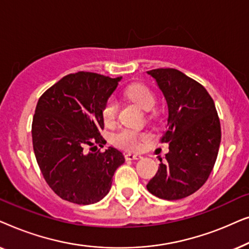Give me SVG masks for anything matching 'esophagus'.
Listing matches in <instances>:
<instances>
[{
    "label": "esophagus",
    "instance_id": "esophagus-1",
    "mask_svg": "<svg viewBox=\"0 0 249 249\" xmlns=\"http://www.w3.org/2000/svg\"><path fill=\"white\" fill-rule=\"evenodd\" d=\"M124 159L127 160V161H134V160H142V156L139 154H131V153H127V154H124Z\"/></svg>",
    "mask_w": 249,
    "mask_h": 249
}]
</instances>
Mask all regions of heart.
I'll return each mask as SVG.
<instances>
[{
  "mask_svg": "<svg viewBox=\"0 0 249 249\" xmlns=\"http://www.w3.org/2000/svg\"><path fill=\"white\" fill-rule=\"evenodd\" d=\"M125 97L141 107L142 110L151 111L155 105V96L147 86L142 84H132L124 90ZM118 112V103L114 98H108L102 108V117L105 124L114 122ZM145 138V135L138 134L130 129H122L113 135L112 142L115 146L127 151H137L141 147V142Z\"/></svg>",
  "mask_w": 249,
  "mask_h": 249,
  "instance_id": "b5f03b06",
  "label": "heart"
}]
</instances>
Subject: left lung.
Returning <instances> with one entry per match:
<instances>
[{"instance_id":"8db88e82","label":"left lung","mask_w":249,"mask_h":249,"mask_svg":"<svg viewBox=\"0 0 249 249\" xmlns=\"http://www.w3.org/2000/svg\"><path fill=\"white\" fill-rule=\"evenodd\" d=\"M168 104V124L161 142H169L166 162L160 160L148 192L176 200L202 187L215 164L221 142L220 120L214 102L199 83L177 69L147 71Z\"/></svg>"}]
</instances>
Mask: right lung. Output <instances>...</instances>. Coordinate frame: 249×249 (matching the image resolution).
I'll return each mask as SVG.
<instances>
[{"label":"right lung","instance_id":"obj_1","mask_svg":"<svg viewBox=\"0 0 249 249\" xmlns=\"http://www.w3.org/2000/svg\"><path fill=\"white\" fill-rule=\"evenodd\" d=\"M122 77L79 71L70 73L39 97L33 119V147L51 189L68 202L88 205L107 195L124 156L114 147L85 153V146L107 141L102 108ZM96 147V146H95Z\"/></svg>","mask_w":249,"mask_h":249}]
</instances>
